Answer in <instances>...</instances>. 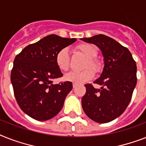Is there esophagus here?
Returning a JSON list of instances; mask_svg holds the SVG:
<instances>
[{
  "mask_svg": "<svg viewBox=\"0 0 146 146\" xmlns=\"http://www.w3.org/2000/svg\"><path fill=\"white\" fill-rule=\"evenodd\" d=\"M76 86H77V85L76 83H73V88H76Z\"/></svg>",
  "mask_w": 146,
  "mask_h": 146,
  "instance_id": "obj_1",
  "label": "esophagus"
}]
</instances>
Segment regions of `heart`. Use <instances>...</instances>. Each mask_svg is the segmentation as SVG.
Listing matches in <instances>:
<instances>
[{
  "mask_svg": "<svg viewBox=\"0 0 146 146\" xmlns=\"http://www.w3.org/2000/svg\"><path fill=\"white\" fill-rule=\"evenodd\" d=\"M77 49L88 58L85 68L90 67L95 71L100 69V63L95 58L98 54V48L95 46L89 43H82L77 46ZM55 63L57 67L61 71H67L69 69L70 58L68 48H63L58 52L55 56ZM94 76V73L92 69H86L83 71H71L65 75L64 79L73 83L82 84L93 79Z\"/></svg>",
  "mask_w": 146,
  "mask_h": 146,
  "instance_id": "1",
  "label": "heart"
}]
</instances>
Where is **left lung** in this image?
<instances>
[{
  "label": "left lung",
  "mask_w": 146,
  "mask_h": 146,
  "mask_svg": "<svg viewBox=\"0 0 146 146\" xmlns=\"http://www.w3.org/2000/svg\"><path fill=\"white\" fill-rule=\"evenodd\" d=\"M81 40L98 46L104 61L100 77L94 82L101 87L85 85L82 106L94 121L110 122L122 114L131 101L137 85V64L130 51L111 37L99 34Z\"/></svg>",
  "instance_id": "1"
}]
</instances>
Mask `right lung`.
Here are the masks:
<instances>
[{
	"mask_svg": "<svg viewBox=\"0 0 146 146\" xmlns=\"http://www.w3.org/2000/svg\"><path fill=\"white\" fill-rule=\"evenodd\" d=\"M76 41L51 34L28 45L15 56L11 83L19 106L25 114L37 121H46L62 109L72 88L71 82L54 84L63 76L55 63L59 50Z\"/></svg>",
	"mask_w": 146,
	"mask_h": 146,
	"instance_id": "right-lung-1",
	"label": "right lung"
}]
</instances>
